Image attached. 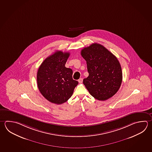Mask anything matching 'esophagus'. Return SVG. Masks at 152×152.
<instances>
[{
  "label": "esophagus",
  "instance_id": "esophagus-1",
  "mask_svg": "<svg viewBox=\"0 0 152 152\" xmlns=\"http://www.w3.org/2000/svg\"><path fill=\"white\" fill-rule=\"evenodd\" d=\"M78 81L79 83H82L83 82V79H82V78H80V79L78 80Z\"/></svg>",
  "mask_w": 152,
  "mask_h": 152
}]
</instances>
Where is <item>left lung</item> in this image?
<instances>
[{"label":"left lung","mask_w":152,"mask_h":152,"mask_svg":"<svg viewBox=\"0 0 152 152\" xmlns=\"http://www.w3.org/2000/svg\"><path fill=\"white\" fill-rule=\"evenodd\" d=\"M86 61L89 76L83 84L92 96L105 100L117 92L122 82L123 74L117 58L103 46L92 43L80 52Z\"/></svg>","instance_id":"8db88e82"}]
</instances>
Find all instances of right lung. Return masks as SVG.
Instances as JSON below:
<instances>
[{"label": "right lung", "instance_id": "1", "mask_svg": "<svg viewBox=\"0 0 152 152\" xmlns=\"http://www.w3.org/2000/svg\"><path fill=\"white\" fill-rule=\"evenodd\" d=\"M68 52L57 51L47 57L37 72V83L41 94L52 103H64L72 97L78 82L72 78V70L65 66Z\"/></svg>", "mask_w": 152, "mask_h": 152}]
</instances>
